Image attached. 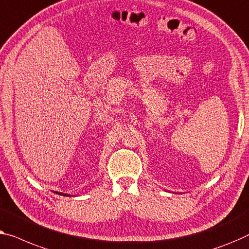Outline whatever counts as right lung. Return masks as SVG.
Returning <instances> with one entry per match:
<instances>
[{
    "mask_svg": "<svg viewBox=\"0 0 249 249\" xmlns=\"http://www.w3.org/2000/svg\"><path fill=\"white\" fill-rule=\"evenodd\" d=\"M55 194L60 195V196H68V195H66V194H62V192H55Z\"/></svg>",
    "mask_w": 249,
    "mask_h": 249,
    "instance_id": "right-lung-1",
    "label": "right lung"
}]
</instances>
